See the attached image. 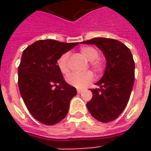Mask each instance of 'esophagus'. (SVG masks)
<instances>
[{"label": "esophagus", "instance_id": "1", "mask_svg": "<svg viewBox=\"0 0 151 151\" xmlns=\"http://www.w3.org/2000/svg\"><path fill=\"white\" fill-rule=\"evenodd\" d=\"M83 91H84V90H83V89H78V93L81 94V92H83Z\"/></svg>", "mask_w": 151, "mask_h": 151}]
</instances>
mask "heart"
<instances>
[{
  "instance_id": "obj_1",
  "label": "heart",
  "mask_w": 151,
  "mask_h": 151,
  "mask_svg": "<svg viewBox=\"0 0 151 151\" xmlns=\"http://www.w3.org/2000/svg\"><path fill=\"white\" fill-rule=\"evenodd\" d=\"M81 54L88 60V65L97 73H102L106 68V61L103 57L99 55L97 49L92 46H83L80 48ZM69 54L64 53L59 57L56 63L58 68L62 73L66 74L70 71L69 67ZM66 81L69 85L78 88H83L88 84L92 82L94 75L92 71L88 70L84 73H73L66 77Z\"/></svg>"
}]
</instances>
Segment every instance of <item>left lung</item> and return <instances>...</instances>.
Segmentation results:
<instances>
[{
    "instance_id": "1",
    "label": "left lung",
    "mask_w": 151,
    "mask_h": 151,
    "mask_svg": "<svg viewBox=\"0 0 151 151\" xmlns=\"http://www.w3.org/2000/svg\"><path fill=\"white\" fill-rule=\"evenodd\" d=\"M96 45L106 59L103 78L92 88V99L87 103L92 116L100 122H112L119 116L131 96L135 80V62L131 51L121 41L96 37L81 42Z\"/></svg>"
}]
</instances>
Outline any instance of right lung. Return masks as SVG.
<instances>
[{"label":"right lung","mask_w":151,"mask_h":151,"mask_svg":"<svg viewBox=\"0 0 151 151\" xmlns=\"http://www.w3.org/2000/svg\"><path fill=\"white\" fill-rule=\"evenodd\" d=\"M78 44L40 40L22 52L18 67L20 94L29 112L42 124L53 125L61 122L77 94L75 88L65 81L56 62Z\"/></svg>","instance_id":"1"}]
</instances>
